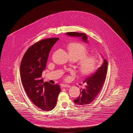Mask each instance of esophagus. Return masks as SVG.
Instances as JSON below:
<instances>
[{"label": "esophagus", "instance_id": "obj_1", "mask_svg": "<svg viewBox=\"0 0 133 133\" xmlns=\"http://www.w3.org/2000/svg\"><path fill=\"white\" fill-rule=\"evenodd\" d=\"M61 87H68V88H69V87H70V86L69 85H67V84H62L61 85Z\"/></svg>", "mask_w": 133, "mask_h": 133}]
</instances>
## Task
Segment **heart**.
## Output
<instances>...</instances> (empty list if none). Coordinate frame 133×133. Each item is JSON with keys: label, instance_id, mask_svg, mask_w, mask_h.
<instances>
[{"label": "heart", "instance_id": "1", "mask_svg": "<svg viewBox=\"0 0 133 133\" xmlns=\"http://www.w3.org/2000/svg\"><path fill=\"white\" fill-rule=\"evenodd\" d=\"M70 56L79 62L78 65V71L82 75H87L95 70L98 66L99 59L95 55H89L86 47L80 43H71L68 47ZM69 78V77H67Z\"/></svg>", "mask_w": 133, "mask_h": 133}]
</instances>
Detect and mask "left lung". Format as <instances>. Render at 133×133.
Listing matches in <instances>:
<instances>
[{
    "label": "left lung",
    "mask_w": 133,
    "mask_h": 133,
    "mask_svg": "<svg viewBox=\"0 0 133 133\" xmlns=\"http://www.w3.org/2000/svg\"><path fill=\"white\" fill-rule=\"evenodd\" d=\"M66 35L70 37H79L84 42L88 43V37L85 34L68 32H66ZM107 66L108 63L107 61L103 58V63L101 67L91 75L86 77L83 82L84 83H85L86 84L85 88L84 89L81 88L79 96L74 101L75 104L80 106H84L89 104L94 101L102 89L105 82Z\"/></svg>",
    "instance_id": "8db88e82"
}]
</instances>
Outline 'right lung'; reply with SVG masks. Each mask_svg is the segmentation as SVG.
<instances>
[{
	"label": "right lung",
	"instance_id": "obj_1",
	"mask_svg": "<svg viewBox=\"0 0 133 133\" xmlns=\"http://www.w3.org/2000/svg\"><path fill=\"white\" fill-rule=\"evenodd\" d=\"M59 38H51L37 42L24 55L20 67L22 84L27 96L37 107L50 111L55 107L61 91L58 84L44 83L42 79L49 52Z\"/></svg>",
	"mask_w": 133,
	"mask_h": 133
}]
</instances>
